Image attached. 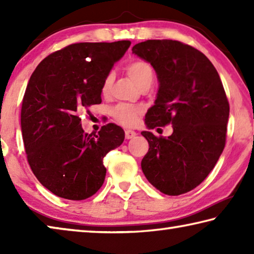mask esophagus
Listing matches in <instances>:
<instances>
[{"label": "esophagus", "instance_id": "esophagus-1", "mask_svg": "<svg viewBox=\"0 0 254 254\" xmlns=\"http://www.w3.org/2000/svg\"><path fill=\"white\" fill-rule=\"evenodd\" d=\"M135 135H136V132L135 131L126 130V137H127V139H132V137H134Z\"/></svg>", "mask_w": 254, "mask_h": 254}]
</instances>
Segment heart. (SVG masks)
Instances as JSON below:
<instances>
[{"label": "heart", "mask_w": 254, "mask_h": 254, "mask_svg": "<svg viewBox=\"0 0 254 254\" xmlns=\"http://www.w3.org/2000/svg\"><path fill=\"white\" fill-rule=\"evenodd\" d=\"M127 75L131 77V79L139 86L143 87L144 85H151L153 80V71L151 66L147 62L141 59L132 60L127 66ZM113 72H109L105 76L104 80L102 83V93L106 94L110 91L112 84H113ZM141 109L136 106L120 104L113 110V117L119 123H121L124 127H134L139 121V117L141 114Z\"/></svg>", "instance_id": "b5f03b06"}]
</instances>
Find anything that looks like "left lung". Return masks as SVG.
Instances as JSON below:
<instances>
[{
  "mask_svg": "<svg viewBox=\"0 0 254 254\" xmlns=\"http://www.w3.org/2000/svg\"><path fill=\"white\" fill-rule=\"evenodd\" d=\"M132 53L150 63L159 81L145 126L174 128L168 137L141 132L149 142L141 168L163 194H185L207 177L225 147L230 105L220 75L203 53L180 41L147 40Z\"/></svg>",
  "mask_w": 254,
  "mask_h": 254,
  "instance_id": "obj_1",
  "label": "left lung"
}]
</instances>
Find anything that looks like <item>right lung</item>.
Masks as SVG:
<instances>
[{
  "label": "right lung",
  "instance_id": "1",
  "mask_svg": "<svg viewBox=\"0 0 254 254\" xmlns=\"http://www.w3.org/2000/svg\"><path fill=\"white\" fill-rule=\"evenodd\" d=\"M131 42H80L49 55L25 89L21 131L37 179L56 196L81 200L104 183L103 158L124 141L122 127L109 123L85 133L79 112L102 102V83Z\"/></svg>",
  "mask_w": 254,
  "mask_h": 254
}]
</instances>
